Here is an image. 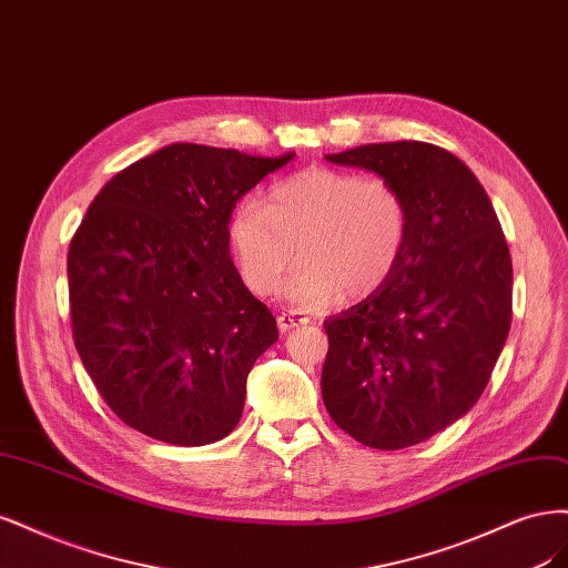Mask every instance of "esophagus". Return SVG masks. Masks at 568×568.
Masks as SVG:
<instances>
[{
    "label": "esophagus",
    "instance_id": "34e87169",
    "mask_svg": "<svg viewBox=\"0 0 568 568\" xmlns=\"http://www.w3.org/2000/svg\"><path fill=\"white\" fill-rule=\"evenodd\" d=\"M308 321H311L308 316L297 314V311H287V314L278 316V327H281V333H290V331H295V327H300V325H306Z\"/></svg>",
    "mask_w": 568,
    "mask_h": 568
}]
</instances>
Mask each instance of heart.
<instances>
[{"instance_id":"b5f03b06","label":"heart","mask_w":568,"mask_h":568,"mask_svg":"<svg viewBox=\"0 0 568 568\" xmlns=\"http://www.w3.org/2000/svg\"><path fill=\"white\" fill-rule=\"evenodd\" d=\"M410 237L404 193L361 172L308 168L271 186L268 203L247 197L231 219L241 276L257 295H273L290 264L287 297L325 306L368 297L392 278Z\"/></svg>"}]
</instances>
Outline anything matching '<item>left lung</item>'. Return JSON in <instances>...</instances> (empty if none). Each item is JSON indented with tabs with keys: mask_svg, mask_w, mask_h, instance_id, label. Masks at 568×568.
Returning a JSON list of instances; mask_svg holds the SVG:
<instances>
[{
	"mask_svg": "<svg viewBox=\"0 0 568 568\" xmlns=\"http://www.w3.org/2000/svg\"><path fill=\"white\" fill-rule=\"evenodd\" d=\"M325 160L404 193L410 237L387 283L323 323V404L363 446L408 448L486 389L511 321L509 250L479 179L438 145L368 143Z\"/></svg>",
	"mask_w": 568,
	"mask_h": 568,
	"instance_id": "obj_1",
	"label": "left lung"
}]
</instances>
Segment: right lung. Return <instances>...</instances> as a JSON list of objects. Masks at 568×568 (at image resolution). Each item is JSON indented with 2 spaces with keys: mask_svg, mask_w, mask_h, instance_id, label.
I'll list each match as a JSON object with an SVG mask.
<instances>
[{
  "mask_svg": "<svg viewBox=\"0 0 568 568\" xmlns=\"http://www.w3.org/2000/svg\"><path fill=\"white\" fill-rule=\"evenodd\" d=\"M292 158L170 143L89 205L68 252L72 339L124 425L174 446L235 429L278 327L231 262L229 224Z\"/></svg>",
  "mask_w": 568,
  "mask_h": 568,
  "instance_id": "obj_1",
  "label": "right lung"
}]
</instances>
